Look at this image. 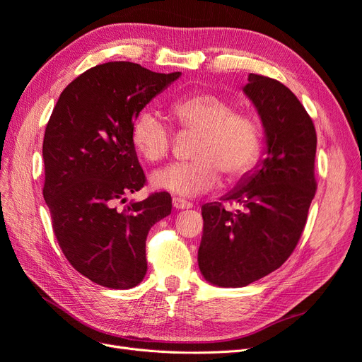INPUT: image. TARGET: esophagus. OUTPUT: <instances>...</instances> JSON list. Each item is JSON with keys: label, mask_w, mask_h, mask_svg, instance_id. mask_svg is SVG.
Returning <instances> with one entry per match:
<instances>
[{"label": "esophagus", "mask_w": 362, "mask_h": 362, "mask_svg": "<svg viewBox=\"0 0 362 362\" xmlns=\"http://www.w3.org/2000/svg\"><path fill=\"white\" fill-rule=\"evenodd\" d=\"M172 205H173V208H177V210H189V208L193 206L192 202L181 199V198H173Z\"/></svg>", "instance_id": "34e87169"}]
</instances>
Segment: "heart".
Returning a JSON list of instances; mask_svg holds the SVG:
<instances>
[{
    "label": "heart",
    "instance_id": "1",
    "mask_svg": "<svg viewBox=\"0 0 362 362\" xmlns=\"http://www.w3.org/2000/svg\"><path fill=\"white\" fill-rule=\"evenodd\" d=\"M181 129L198 133L187 163H173L151 175L152 187L182 198L211 190L222 174L240 180L255 166L261 152V129L257 120L237 113L231 101L213 93L181 98L170 107ZM131 144L141 158L157 163L169 154L172 131L152 108L140 112L131 125Z\"/></svg>",
    "mask_w": 362,
    "mask_h": 362
}]
</instances>
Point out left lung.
<instances>
[{"label": "left lung", "mask_w": 362, "mask_h": 362, "mask_svg": "<svg viewBox=\"0 0 362 362\" xmlns=\"http://www.w3.org/2000/svg\"><path fill=\"white\" fill-rule=\"evenodd\" d=\"M245 95L264 128L266 157L221 201L202 205L198 250L202 276L217 287H245L279 269L298 245L315 194V128L282 83L249 74Z\"/></svg>", "instance_id": "1"}]
</instances>
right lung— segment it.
<instances>
[{
	"mask_svg": "<svg viewBox=\"0 0 362 362\" xmlns=\"http://www.w3.org/2000/svg\"><path fill=\"white\" fill-rule=\"evenodd\" d=\"M137 63L108 62L68 84L43 137L45 199L59 246L72 267L103 287L127 290L146 275V237L170 214L166 192L117 210L145 185L131 125L144 107L180 78Z\"/></svg>",
	"mask_w": 362,
	"mask_h": 362,
	"instance_id": "1",
	"label": "right lung"
}]
</instances>
